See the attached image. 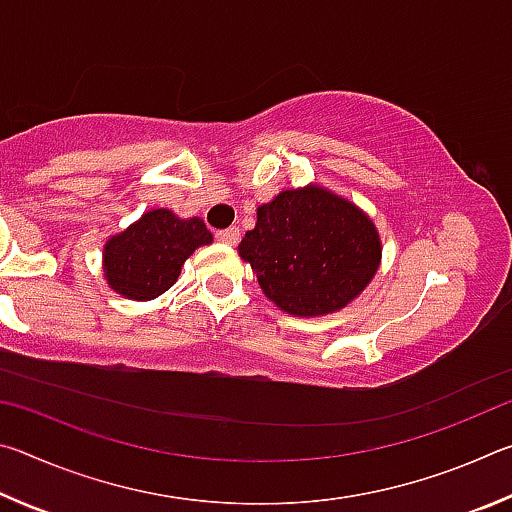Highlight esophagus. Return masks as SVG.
Listing matches in <instances>:
<instances>
[{
  "label": "esophagus",
  "instance_id": "esophagus-1",
  "mask_svg": "<svg viewBox=\"0 0 512 512\" xmlns=\"http://www.w3.org/2000/svg\"><path fill=\"white\" fill-rule=\"evenodd\" d=\"M216 239L223 241V244L235 246L239 241V228H228V230H216Z\"/></svg>",
  "mask_w": 512,
  "mask_h": 512
}]
</instances>
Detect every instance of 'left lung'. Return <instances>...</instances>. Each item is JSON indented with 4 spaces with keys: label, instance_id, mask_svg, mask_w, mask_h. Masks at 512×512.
<instances>
[{
    "label": "left lung",
    "instance_id": "1",
    "mask_svg": "<svg viewBox=\"0 0 512 512\" xmlns=\"http://www.w3.org/2000/svg\"><path fill=\"white\" fill-rule=\"evenodd\" d=\"M268 300L291 316H325L368 287L381 262L375 223L325 187L307 185L257 207L239 244Z\"/></svg>",
    "mask_w": 512,
    "mask_h": 512
}]
</instances>
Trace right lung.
Segmentation results:
<instances>
[{
  "label": "right lung",
  "instance_id": "1",
  "mask_svg": "<svg viewBox=\"0 0 512 512\" xmlns=\"http://www.w3.org/2000/svg\"><path fill=\"white\" fill-rule=\"evenodd\" d=\"M212 244L203 219H180L171 210H151L103 246V277L131 300H153L173 287L185 259Z\"/></svg>",
  "mask_w": 512,
  "mask_h": 512
}]
</instances>
